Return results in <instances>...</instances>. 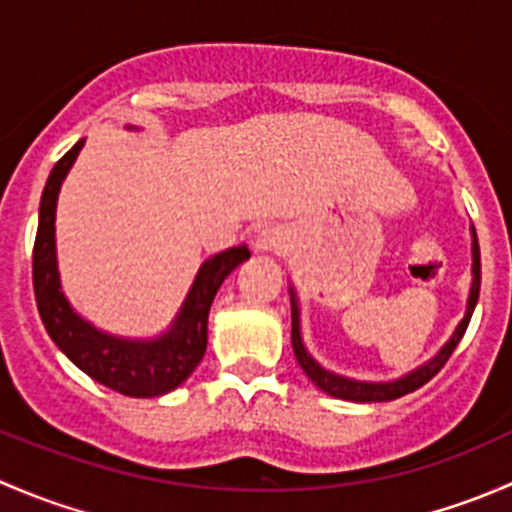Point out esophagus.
Wrapping results in <instances>:
<instances>
[{
    "instance_id": "obj_1",
    "label": "esophagus",
    "mask_w": 512,
    "mask_h": 512,
    "mask_svg": "<svg viewBox=\"0 0 512 512\" xmlns=\"http://www.w3.org/2000/svg\"><path fill=\"white\" fill-rule=\"evenodd\" d=\"M285 245H287V237L282 235L277 227H265V230L257 232V237H255L257 252H280V250H285Z\"/></svg>"
}]
</instances>
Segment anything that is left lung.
<instances>
[{"label":"left lung","mask_w":512,"mask_h":512,"mask_svg":"<svg viewBox=\"0 0 512 512\" xmlns=\"http://www.w3.org/2000/svg\"><path fill=\"white\" fill-rule=\"evenodd\" d=\"M471 235H473V285L471 292H468V307L466 314H463L461 324L456 327V332L451 334L446 344L438 349V354L433 359H428L426 364L416 366L414 371L404 374L401 379L394 381H356V379H347V376H339L334 371L324 369L322 364L312 359V354L307 352L302 342V327H299V302H297V294L294 289L289 287V299H292V349L294 356H297L299 366H302L304 374L312 379V384L317 389H322L324 394L334 396V399H342V401H356V404H374V401H394L399 396L411 394V391L421 389L426 381H431L438 371L446 366V361L451 359V354L456 352L458 342L463 339L466 334L468 322L473 317V309L478 304V294H480V247H478V237L476 230L471 227Z\"/></svg>","instance_id":"1"}]
</instances>
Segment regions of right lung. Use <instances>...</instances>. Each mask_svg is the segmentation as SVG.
Instances as JSON below:
<instances>
[{"mask_svg":"<svg viewBox=\"0 0 512 512\" xmlns=\"http://www.w3.org/2000/svg\"><path fill=\"white\" fill-rule=\"evenodd\" d=\"M84 141L86 138H81L54 165L41 193L39 230H36L32 257L36 307L56 347L84 374L123 396L153 399V396L178 389L203 361L205 347H208L210 304L225 277L237 265L250 260V250L245 245L230 247L205 260L178 317L160 337L123 339L96 329L81 314H76L66 294L61 292L59 265H56V200H59L66 173L84 148Z\"/></svg>","mask_w":512,"mask_h":512,"instance_id":"obj_1","label":"right lung"}]
</instances>
